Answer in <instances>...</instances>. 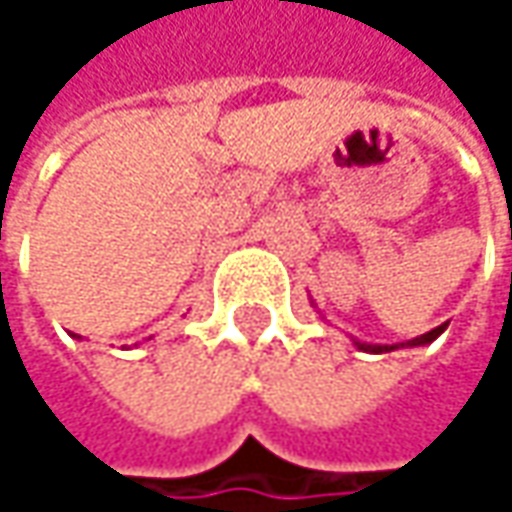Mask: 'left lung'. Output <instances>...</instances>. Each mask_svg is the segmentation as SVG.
Instances as JSON below:
<instances>
[{
  "instance_id": "1",
  "label": "left lung",
  "mask_w": 512,
  "mask_h": 512,
  "mask_svg": "<svg viewBox=\"0 0 512 512\" xmlns=\"http://www.w3.org/2000/svg\"><path fill=\"white\" fill-rule=\"evenodd\" d=\"M445 329H448V323L430 329L427 335H418V338H412V341H403V344H364V341H356V338H353V344H356L358 350H364V353H391V350H400V347H427V344H433Z\"/></svg>"
}]
</instances>
